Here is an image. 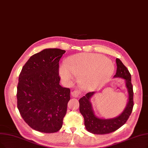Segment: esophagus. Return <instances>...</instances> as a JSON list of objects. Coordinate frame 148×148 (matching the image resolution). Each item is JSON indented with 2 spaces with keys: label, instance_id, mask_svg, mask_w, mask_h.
<instances>
[{
  "label": "esophagus",
  "instance_id": "esophagus-1",
  "mask_svg": "<svg viewBox=\"0 0 148 148\" xmlns=\"http://www.w3.org/2000/svg\"><path fill=\"white\" fill-rule=\"evenodd\" d=\"M81 94V92L79 90H75L74 91H73L72 93H71V95H72V96L74 98H77Z\"/></svg>",
  "mask_w": 148,
  "mask_h": 148
}]
</instances>
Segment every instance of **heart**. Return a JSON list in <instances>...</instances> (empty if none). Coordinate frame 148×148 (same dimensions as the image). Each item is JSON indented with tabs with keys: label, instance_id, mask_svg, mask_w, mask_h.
<instances>
[{
	"label": "heart",
	"instance_id": "obj_1",
	"mask_svg": "<svg viewBox=\"0 0 148 148\" xmlns=\"http://www.w3.org/2000/svg\"><path fill=\"white\" fill-rule=\"evenodd\" d=\"M114 64L110 59L95 53H79L67 59L60 69L62 78L67 82L75 75L80 76L81 84L87 88L101 86L113 75Z\"/></svg>",
	"mask_w": 148,
	"mask_h": 148
}]
</instances>
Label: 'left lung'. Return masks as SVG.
<instances>
[{
  "instance_id": "1",
  "label": "left lung",
  "mask_w": 148,
  "mask_h": 148,
  "mask_svg": "<svg viewBox=\"0 0 148 148\" xmlns=\"http://www.w3.org/2000/svg\"><path fill=\"white\" fill-rule=\"evenodd\" d=\"M116 72L114 78L125 79L128 93V101L121 113L112 119H101L95 114L91 103V98L95 92L87 93L79 100V112L84 119V125L87 131L94 134H106L115 131L125 125L131 115L134 106L133 87L131 83V75L121 60L116 59Z\"/></svg>"
}]
</instances>
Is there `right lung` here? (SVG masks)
Returning a JSON list of instances; mask_svg holds the SVG:
<instances>
[{
  "label": "right lung",
  "mask_w": 148,
  "mask_h": 148,
  "mask_svg": "<svg viewBox=\"0 0 148 148\" xmlns=\"http://www.w3.org/2000/svg\"><path fill=\"white\" fill-rule=\"evenodd\" d=\"M66 51L47 49L32 56L22 67L17 87V109L37 131L54 133L62 126L70 88L60 84L59 62Z\"/></svg>",
  "instance_id": "obj_1"
}]
</instances>
